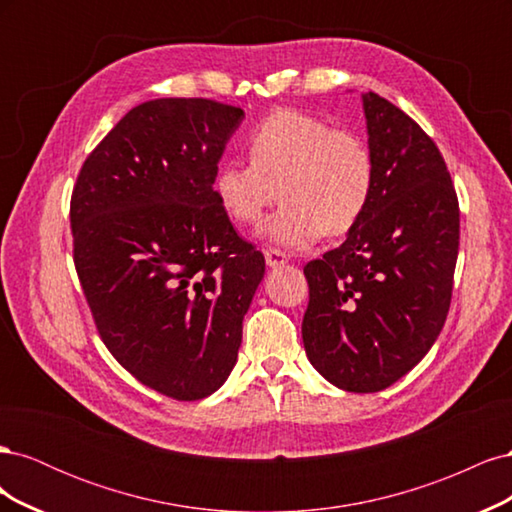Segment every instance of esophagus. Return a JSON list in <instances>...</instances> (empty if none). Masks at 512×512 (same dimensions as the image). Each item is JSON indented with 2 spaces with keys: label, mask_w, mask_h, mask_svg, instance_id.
Instances as JSON below:
<instances>
[{
  "label": "esophagus",
  "mask_w": 512,
  "mask_h": 512,
  "mask_svg": "<svg viewBox=\"0 0 512 512\" xmlns=\"http://www.w3.org/2000/svg\"><path fill=\"white\" fill-rule=\"evenodd\" d=\"M265 262L267 267L271 269H277V267H284L288 262V256L280 250H275V247H269V250H265Z\"/></svg>",
  "instance_id": "esophagus-1"
}]
</instances>
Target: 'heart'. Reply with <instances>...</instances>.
Listing matches in <instances>:
<instances>
[{
	"instance_id": "1",
	"label": "heart",
	"mask_w": 512,
	"mask_h": 512,
	"mask_svg": "<svg viewBox=\"0 0 512 512\" xmlns=\"http://www.w3.org/2000/svg\"><path fill=\"white\" fill-rule=\"evenodd\" d=\"M247 149L250 164L218 166L213 194L232 222L256 226L280 190L282 209L260 228L267 243L307 250L322 232L342 237L374 198V151L359 134L314 115L280 108L252 130Z\"/></svg>"
}]
</instances>
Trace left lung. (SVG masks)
<instances>
[{
	"mask_svg": "<svg viewBox=\"0 0 512 512\" xmlns=\"http://www.w3.org/2000/svg\"><path fill=\"white\" fill-rule=\"evenodd\" d=\"M376 192L346 241L307 262L303 344L318 374L376 393L421 363L451 305L459 203L436 143L395 104L361 94Z\"/></svg>",
	"mask_w": 512,
	"mask_h": 512,
	"instance_id": "left-lung-1",
	"label": "left lung"
}]
</instances>
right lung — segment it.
Wrapping results in <instances>:
<instances>
[{
    "mask_svg": "<svg viewBox=\"0 0 512 512\" xmlns=\"http://www.w3.org/2000/svg\"><path fill=\"white\" fill-rule=\"evenodd\" d=\"M243 117L205 98L145 102L91 151L72 192L74 265L102 342L179 401L226 382L265 277V256L213 194Z\"/></svg>",
    "mask_w": 512,
    "mask_h": 512,
    "instance_id": "1",
    "label": "right lung"
}]
</instances>
